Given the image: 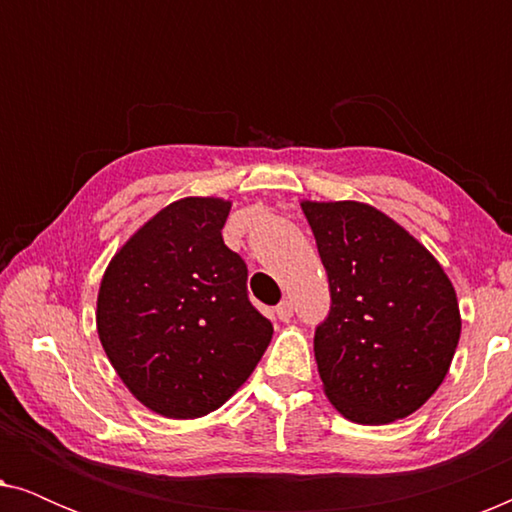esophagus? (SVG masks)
<instances>
[{
	"label": "esophagus",
	"mask_w": 512,
	"mask_h": 512,
	"mask_svg": "<svg viewBox=\"0 0 512 512\" xmlns=\"http://www.w3.org/2000/svg\"><path fill=\"white\" fill-rule=\"evenodd\" d=\"M275 314L279 321H289L293 317V305L289 303V300H282V303L275 307Z\"/></svg>",
	"instance_id": "esophagus-1"
}]
</instances>
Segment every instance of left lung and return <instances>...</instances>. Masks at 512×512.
Returning <instances> with one entry per match:
<instances>
[{
	"label": "left lung",
	"instance_id": "obj_1",
	"mask_svg": "<svg viewBox=\"0 0 512 512\" xmlns=\"http://www.w3.org/2000/svg\"><path fill=\"white\" fill-rule=\"evenodd\" d=\"M331 286L314 359L333 408L380 426L422 408L461 335L457 291L417 237L373 205L300 202Z\"/></svg>",
	"mask_w": 512,
	"mask_h": 512
}]
</instances>
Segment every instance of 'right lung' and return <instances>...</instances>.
I'll list each match as a JSON object with an SVG mask.
<instances>
[{"instance_id": "1", "label": "right lung", "mask_w": 512, "mask_h": 512, "mask_svg": "<svg viewBox=\"0 0 512 512\" xmlns=\"http://www.w3.org/2000/svg\"><path fill=\"white\" fill-rule=\"evenodd\" d=\"M230 200L181 198L111 258L97 335L130 394L156 415L205 417L254 373L272 324L249 303L247 265L223 244Z\"/></svg>"}]
</instances>
